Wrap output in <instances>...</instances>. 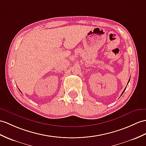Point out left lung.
<instances>
[{"label": "left lung", "mask_w": 146, "mask_h": 146, "mask_svg": "<svg viewBox=\"0 0 146 146\" xmlns=\"http://www.w3.org/2000/svg\"><path fill=\"white\" fill-rule=\"evenodd\" d=\"M129 80H130V79H129V81H128V82H127V84H128V83H129ZM126 87L125 88H124V90H123V92H122V94H121V95H123V94L124 93V90H125V89H126Z\"/></svg>", "instance_id": "obj_1"}]
</instances>
